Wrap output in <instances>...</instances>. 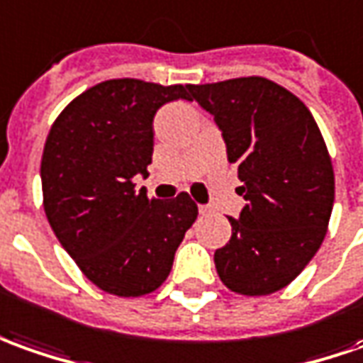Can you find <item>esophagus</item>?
Returning a JSON list of instances; mask_svg holds the SVG:
<instances>
[{
    "instance_id": "34e87169",
    "label": "esophagus",
    "mask_w": 363,
    "mask_h": 363,
    "mask_svg": "<svg viewBox=\"0 0 363 363\" xmlns=\"http://www.w3.org/2000/svg\"><path fill=\"white\" fill-rule=\"evenodd\" d=\"M209 211H211V207H209V206H199V213H201V215H207Z\"/></svg>"
}]
</instances>
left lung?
I'll return each instance as SVG.
<instances>
[{
	"label": "left lung",
	"mask_w": 363,
	"mask_h": 363,
	"mask_svg": "<svg viewBox=\"0 0 363 363\" xmlns=\"http://www.w3.org/2000/svg\"><path fill=\"white\" fill-rule=\"evenodd\" d=\"M213 116L247 206L215 251L229 291L264 296L291 284L326 237L334 169L318 124L291 91L262 77L187 84Z\"/></svg>",
	"instance_id": "left-lung-1"
}]
</instances>
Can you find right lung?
<instances>
[{
  "label": "right lung",
  "instance_id": "obj_1",
  "mask_svg": "<svg viewBox=\"0 0 363 363\" xmlns=\"http://www.w3.org/2000/svg\"><path fill=\"white\" fill-rule=\"evenodd\" d=\"M189 101L187 86L112 79L79 94L52 122L41 157L43 207L62 249L101 291H156L197 219L194 199H148L134 177L148 176L154 116Z\"/></svg>",
  "mask_w": 363,
  "mask_h": 363
}]
</instances>
